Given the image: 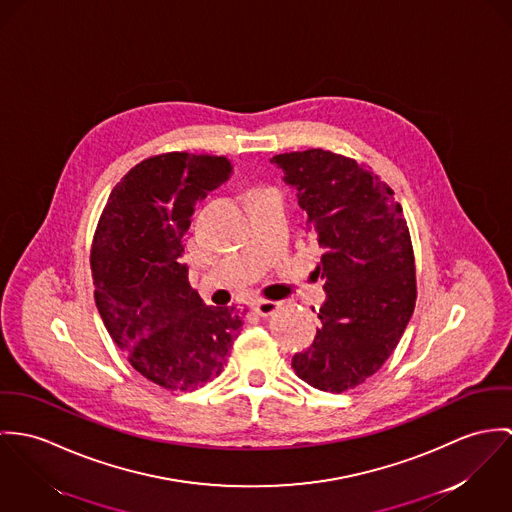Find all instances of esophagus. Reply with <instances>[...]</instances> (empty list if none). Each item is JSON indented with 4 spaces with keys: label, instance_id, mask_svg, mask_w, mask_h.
<instances>
[{
    "label": "esophagus",
    "instance_id": "1",
    "mask_svg": "<svg viewBox=\"0 0 512 512\" xmlns=\"http://www.w3.org/2000/svg\"><path fill=\"white\" fill-rule=\"evenodd\" d=\"M279 308H281V304H279V302H273V300H257V302L253 304V312L259 314V316H263V318H269V316L277 314Z\"/></svg>",
    "mask_w": 512,
    "mask_h": 512
}]
</instances>
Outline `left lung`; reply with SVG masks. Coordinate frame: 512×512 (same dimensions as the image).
<instances>
[{
	"instance_id": "8db88e82",
	"label": "left lung",
	"mask_w": 512,
	"mask_h": 512,
	"mask_svg": "<svg viewBox=\"0 0 512 512\" xmlns=\"http://www.w3.org/2000/svg\"><path fill=\"white\" fill-rule=\"evenodd\" d=\"M271 163L296 188L324 249L316 271L328 292L322 326L292 367L314 389H355L391 357L414 312L416 265L402 206L371 167L328 149L283 153Z\"/></svg>"
}]
</instances>
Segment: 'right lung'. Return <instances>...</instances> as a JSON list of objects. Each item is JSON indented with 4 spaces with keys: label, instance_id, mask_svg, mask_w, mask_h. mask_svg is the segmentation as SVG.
Instances as JSON below:
<instances>
[{
    "label": "right lung",
    "instance_id": "add662e5",
    "mask_svg": "<svg viewBox=\"0 0 512 512\" xmlns=\"http://www.w3.org/2000/svg\"><path fill=\"white\" fill-rule=\"evenodd\" d=\"M228 157L171 151L115 184L90 251L94 298L127 361L167 391H192L228 365L245 310L206 306L180 263L196 202L229 180Z\"/></svg>",
    "mask_w": 512,
    "mask_h": 512
}]
</instances>
